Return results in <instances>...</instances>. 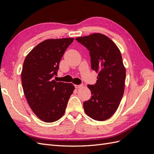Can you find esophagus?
I'll return each mask as SVG.
<instances>
[{
  "label": "esophagus",
  "mask_w": 154,
  "mask_h": 154,
  "mask_svg": "<svg viewBox=\"0 0 154 154\" xmlns=\"http://www.w3.org/2000/svg\"><path fill=\"white\" fill-rule=\"evenodd\" d=\"M83 86V85L80 84V85H74V87H75L76 88H80Z\"/></svg>",
  "instance_id": "obj_1"
}]
</instances>
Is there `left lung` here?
<instances>
[{
	"instance_id": "left-lung-1",
	"label": "left lung",
	"mask_w": 154,
	"mask_h": 154,
	"mask_svg": "<svg viewBox=\"0 0 154 154\" xmlns=\"http://www.w3.org/2000/svg\"><path fill=\"white\" fill-rule=\"evenodd\" d=\"M76 40L89 51L91 69L98 72L95 84L88 85L92 96L83 102V108L92 119L105 121L118 109L123 95L126 71L122 54L104 35L94 33Z\"/></svg>"
}]
</instances>
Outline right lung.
<instances>
[{"mask_svg": "<svg viewBox=\"0 0 154 154\" xmlns=\"http://www.w3.org/2000/svg\"><path fill=\"white\" fill-rule=\"evenodd\" d=\"M74 38L49 39L27 55L21 74L22 84L29 106L44 122H56L65 113L74 90L71 83L57 82L59 63Z\"/></svg>", "mask_w": 154, "mask_h": 154, "instance_id": "right-lung-1", "label": "right lung"}]
</instances>
